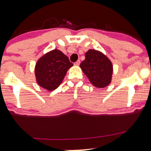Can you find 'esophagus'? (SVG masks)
Masks as SVG:
<instances>
[{"label": "esophagus", "instance_id": "obj_1", "mask_svg": "<svg viewBox=\"0 0 151 151\" xmlns=\"http://www.w3.org/2000/svg\"><path fill=\"white\" fill-rule=\"evenodd\" d=\"M79 65H80V61H79V60H78V61H77L74 63V65L75 66H79Z\"/></svg>", "mask_w": 151, "mask_h": 151}]
</instances>
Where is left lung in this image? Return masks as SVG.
I'll return each instance as SVG.
<instances>
[{"mask_svg":"<svg viewBox=\"0 0 151 151\" xmlns=\"http://www.w3.org/2000/svg\"><path fill=\"white\" fill-rule=\"evenodd\" d=\"M80 68L93 86L104 88L111 82L113 65L108 57L101 52L90 49L85 53V60Z\"/></svg>","mask_w":151,"mask_h":151,"instance_id":"8db88e82","label":"left lung"}]
</instances>
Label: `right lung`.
Returning a JSON list of instances; mask_svg holds the SVG:
<instances>
[{
	"instance_id": "add662e5",
	"label": "right lung",
	"mask_w": 151,
	"mask_h": 151,
	"mask_svg": "<svg viewBox=\"0 0 151 151\" xmlns=\"http://www.w3.org/2000/svg\"><path fill=\"white\" fill-rule=\"evenodd\" d=\"M73 66L69 58L60 51L55 49L42 55L35 67V75L37 84L51 91L61 84L67 71Z\"/></svg>"
}]
</instances>
